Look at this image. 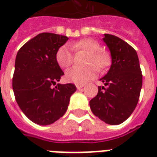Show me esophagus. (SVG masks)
<instances>
[{
	"label": "esophagus",
	"instance_id": "esophagus-1",
	"mask_svg": "<svg viewBox=\"0 0 157 157\" xmlns=\"http://www.w3.org/2000/svg\"><path fill=\"white\" fill-rule=\"evenodd\" d=\"M83 86H84V85H76V88L79 90V89H82Z\"/></svg>",
	"mask_w": 157,
	"mask_h": 157
}]
</instances>
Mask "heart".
Here are the masks:
<instances>
[{
  "mask_svg": "<svg viewBox=\"0 0 157 157\" xmlns=\"http://www.w3.org/2000/svg\"><path fill=\"white\" fill-rule=\"evenodd\" d=\"M70 47L74 51H84L87 53L86 64L90 65L85 68H71L65 72V80L71 83L82 85L88 82L96 75L98 68L101 71L108 68L111 64V56L106 50L101 49V45L95 39H83L70 44ZM56 62L61 68L66 69L71 66L73 55L67 46H61L55 55Z\"/></svg>",
  "mask_w": 157,
  "mask_h": 157,
  "instance_id": "obj_1",
  "label": "heart"
}]
</instances>
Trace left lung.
Returning <instances> with one entry per match:
<instances>
[{"mask_svg":"<svg viewBox=\"0 0 157 157\" xmlns=\"http://www.w3.org/2000/svg\"><path fill=\"white\" fill-rule=\"evenodd\" d=\"M112 65L101 81L98 92L90 101L93 114L109 124H119L131 115L142 86V73L137 53L128 43L112 34H104Z\"/></svg>","mask_w":157,"mask_h":157,"instance_id":"1","label":"left lung"}]
</instances>
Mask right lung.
<instances>
[{
	"label": "right lung",
	"mask_w": 157,
	"mask_h": 157,
	"mask_svg": "<svg viewBox=\"0 0 157 157\" xmlns=\"http://www.w3.org/2000/svg\"><path fill=\"white\" fill-rule=\"evenodd\" d=\"M68 40L66 36L42 33L17 52L12 88L22 113L35 124H51L68 109L74 84H57L64 72L55 59L56 52Z\"/></svg>",
	"instance_id": "1"
}]
</instances>
